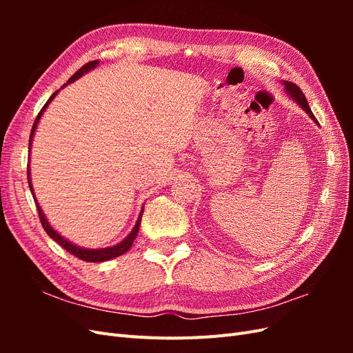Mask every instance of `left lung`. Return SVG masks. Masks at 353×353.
<instances>
[{"instance_id":"1","label":"left lung","mask_w":353,"mask_h":353,"mask_svg":"<svg viewBox=\"0 0 353 353\" xmlns=\"http://www.w3.org/2000/svg\"><path fill=\"white\" fill-rule=\"evenodd\" d=\"M284 85H285V91L288 92V94H290V97L299 104V105H301V108L309 114V116H311L312 117V121L315 122V123H318V121H316V117L314 116V113L311 112V109H309V104H307V101H306V97H305V94L302 92V90L301 88H299L297 87V85L296 83H293V82H288V81H285L284 82Z\"/></svg>"}]
</instances>
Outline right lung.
Returning a JSON list of instances; mask_svg holds the SVG:
<instances>
[{
    "instance_id": "right-lung-1",
    "label": "right lung",
    "mask_w": 353,
    "mask_h": 353,
    "mask_svg": "<svg viewBox=\"0 0 353 353\" xmlns=\"http://www.w3.org/2000/svg\"><path fill=\"white\" fill-rule=\"evenodd\" d=\"M97 65H99V60L88 61L87 65H83L77 73L72 74L70 79L68 81V83H69V82H73L74 79L81 78L83 73L90 72L91 69H94ZM63 87H65V85H63ZM57 92H59V91H56L54 94L51 95V97L48 99V101L44 104V108L41 109V112H39L38 116H37V119H35V122H34V126H32L30 137H29V152H30L32 138H34V134H35V130H37V125H38V122H39V119H41V114L44 113V110L47 109V105L50 104V101H51L52 99L56 97ZM28 183H29V188H30V191H32V196H34V200H35V205H37V209H38V215H39V221H41V223H42V227H44L46 232L48 234V236H50L52 240L57 241L63 249H66V250H68L69 253H72L73 256H77V258H79V259H82V261H85V262H104V261H110V259H113V258H117V256H121V254L126 253L128 250L131 249V245H132V243H134V240H135V237H137V234H138V230H140V222H141V218H143L144 208H143L141 212H140V216H138V221H137V223H135L134 230L131 231L130 236H128L123 241H121L119 244L113 245V248H104V249H82V248H79V245H74V244H72L70 241H68L66 239H63L57 231H54V230L51 228V225H50L47 218H46V215H44V212H42V209L39 208L38 201H37V199H35L34 188H32V183H30L29 166H28Z\"/></svg>"
}]
</instances>
